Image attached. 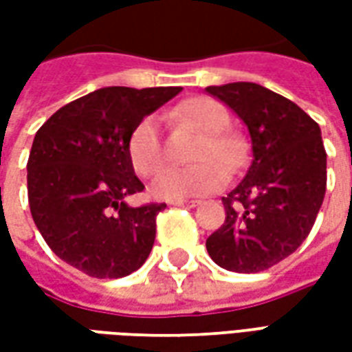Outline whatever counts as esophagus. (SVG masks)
<instances>
[{"label": "esophagus", "instance_id": "esophagus-1", "mask_svg": "<svg viewBox=\"0 0 352 352\" xmlns=\"http://www.w3.org/2000/svg\"><path fill=\"white\" fill-rule=\"evenodd\" d=\"M171 206L177 207H196L198 201L196 199H177V201H171Z\"/></svg>", "mask_w": 352, "mask_h": 352}]
</instances>
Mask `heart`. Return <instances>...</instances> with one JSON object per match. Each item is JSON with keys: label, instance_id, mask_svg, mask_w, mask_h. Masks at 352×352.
<instances>
[{"label": "heart", "instance_id": "1", "mask_svg": "<svg viewBox=\"0 0 352 352\" xmlns=\"http://www.w3.org/2000/svg\"><path fill=\"white\" fill-rule=\"evenodd\" d=\"M175 116L201 131L194 168H168L154 179L151 194L158 199L194 198L221 190L226 173L241 169L249 156V146L241 133L230 130V113L213 98L198 96L183 101ZM126 151L131 168L141 177H153L164 166V146L156 116L146 115L131 128Z\"/></svg>", "mask_w": 352, "mask_h": 352}]
</instances>
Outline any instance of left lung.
I'll list each match as a JSON object with an SVG mask.
<instances>
[{"label":"left lung","instance_id":"obj_1","mask_svg":"<svg viewBox=\"0 0 352 352\" xmlns=\"http://www.w3.org/2000/svg\"><path fill=\"white\" fill-rule=\"evenodd\" d=\"M206 90L236 111L252 141L249 171L222 198L226 221L207 237V252L228 272H264L305 241L322 206L320 128L294 101L254 82Z\"/></svg>","mask_w":352,"mask_h":352}]
</instances>
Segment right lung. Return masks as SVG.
<instances>
[{
    "instance_id": "right-lung-1",
    "label": "right lung",
    "mask_w": 352,
    "mask_h": 352,
    "mask_svg": "<svg viewBox=\"0 0 352 352\" xmlns=\"http://www.w3.org/2000/svg\"><path fill=\"white\" fill-rule=\"evenodd\" d=\"M181 87H109L58 109L37 130L28 158V199L52 252L96 279L126 277L145 264L166 204L130 207L145 190L131 168V128Z\"/></svg>"
}]
</instances>
